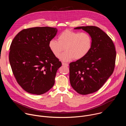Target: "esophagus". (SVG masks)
<instances>
[{
  "mask_svg": "<svg viewBox=\"0 0 126 126\" xmlns=\"http://www.w3.org/2000/svg\"><path fill=\"white\" fill-rule=\"evenodd\" d=\"M62 65L66 66H68V63H64V62H62Z\"/></svg>",
  "mask_w": 126,
  "mask_h": 126,
  "instance_id": "1",
  "label": "esophagus"
}]
</instances>
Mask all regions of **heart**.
<instances>
[{
  "instance_id": "obj_1",
  "label": "heart",
  "mask_w": 126,
  "mask_h": 126,
  "mask_svg": "<svg viewBox=\"0 0 126 126\" xmlns=\"http://www.w3.org/2000/svg\"><path fill=\"white\" fill-rule=\"evenodd\" d=\"M53 54L58 57L65 49V52L60 56L63 61H69L73 59L79 60L84 57L90 51L92 46V38L89 33L66 29L58 36V40L52 39L48 44Z\"/></svg>"
}]
</instances>
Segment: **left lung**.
Listing matches in <instances>:
<instances>
[{
    "mask_svg": "<svg viewBox=\"0 0 126 126\" xmlns=\"http://www.w3.org/2000/svg\"><path fill=\"white\" fill-rule=\"evenodd\" d=\"M92 38V46L83 58L69 64L71 86L79 94L87 95L97 91L113 74L116 58L114 44L100 28L80 26Z\"/></svg>",
    "mask_w": 126,
    "mask_h": 126,
    "instance_id": "obj_1",
    "label": "left lung"
}]
</instances>
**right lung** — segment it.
Wrapping results in <instances>:
<instances>
[{"mask_svg":"<svg viewBox=\"0 0 126 126\" xmlns=\"http://www.w3.org/2000/svg\"><path fill=\"white\" fill-rule=\"evenodd\" d=\"M57 31L56 28L50 27L24 29L11 43L9 60L13 74L28 93L41 95L54 85L62 63L53 54L48 44Z\"/></svg>","mask_w":126,"mask_h":126,"instance_id":"add662e5","label":"right lung"}]
</instances>
